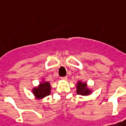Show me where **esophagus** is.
Here are the masks:
<instances>
[{"instance_id": "esophagus-1", "label": "esophagus", "mask_w": 126, "mask_h": 126, "mask_svg": "<svg viewBox=\"0 0 126 126\" xmlns=\"http://www.w3.org/2000/svg\"><path fill=\"white\" fill-rule=\"evenodd\" d=\"M61 79H64V80H66V79H68V77H67V76H64V77H62V78H61Z\"/></svg>"}]
</instances>
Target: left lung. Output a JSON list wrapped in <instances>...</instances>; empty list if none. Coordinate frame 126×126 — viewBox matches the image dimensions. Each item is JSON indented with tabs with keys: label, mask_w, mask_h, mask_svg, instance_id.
<instances>
[{
	"label": "left lung",
	"mask_w": 126,
	"mask_h": 126,
	"mask_svg": "<svg viewBox=\"0 0 126 126\" xmlns=\"http://www.w3.org/2000/svg\"><path fill=\"white\" fill-rule=\"evenodd\" d=\"M78 86H77V93L78 94H82V95H87L90 93V91L88 90L87 87L86 83H83L81 82H78Z\"/></svg>",
	"instance_id": "8db88e82"
}]
</instances>
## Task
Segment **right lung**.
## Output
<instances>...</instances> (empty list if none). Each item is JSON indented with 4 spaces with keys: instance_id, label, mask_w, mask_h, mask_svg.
<instances>
[{
    "instance_id": "add662e5",
    "label": "right lung",
    "mask_w": 126,
    "mask_h": 126,
    "mask_svg": "<svg viewBox=\"0 0 126 126\" xmlns=\"http://www.w3.org/2000/svg\"><path fill=\"white\" fill-rule=\"evenodd\" d=\"M50 90L51 85L49 82H46L41 83L38 87H35L33 90V93L37 98H43L50 94Z\"/></svg>"
}]
</instances>
